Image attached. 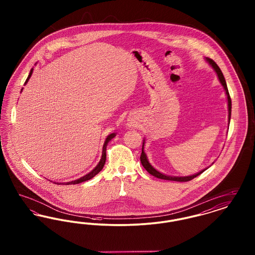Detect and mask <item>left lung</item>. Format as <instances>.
Listing matches in <instances>:
<instances>
[{"instance_id": "8db88e82", "label": "left lung", "mask_w": 255, "mask_h": 255, "mask_svg": "<svg viewBox=\"0 0 255 255\" xmlns=\"http://www.w3.org/2000/svg\"><path fill=\"white\" fill-rule=\"evenodd\" d=\"M206 60H207V62L209 63V65H211V67L215 70V72L217 73L219 80H220V82L222 83V85H223L224 89H225V91H226V95H227V97H228V107H229V125H230L231 117V97H230V94H229L228 86H227L226 80H225V77H224V75H223L222 71L220 70L218 65H217L214 61L212 60V59H209V58H206ZM143 147H144V141H143V143H142V152H141V155H140V161H141V164H142V166L147 170V172H148L149 174H151L152 176H154V177H156V178H158V179H161V180H167V181H174V182H188V181L193 180L194 178H196L197 176H199L200 174H202V173L206 170H202V171H200V172H199V173H197V174L191 175V176H185V177H175V176H167V175H164V174H162V173L158 172V170L155 169V168L150 164V162L148 161L147 156H146L145 152L143 151Z\"/></svg>"}]
</instances>
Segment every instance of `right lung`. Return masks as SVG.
I'll use <instances>...</instances> for the list:
<instances>
[{"label":"right lung","instance_id":"add662e5","mask_svg":"<svg viewBox=\"0 0 255 255\" xmlns=\"http://www.w3.org/2000/svg\"><path fill=\"white\" fill-rule=\"evenodd\" d=\"M32 72H33V69L30 70L29 74H28V76H27V78H26L24 84H26L27 81L29 80V78H30V76H31V74H32ZM22 90H23V89H22ZM115 135H116V133H110L109 135L107 136V138H106V140H105V142H104V144H103V148H102V156H101V158H100V160H99V162H98V164H97V166H96L94 169L92 170L90 173H88L87 175L81 177V178L78 179V180H75V181H73V182L58 183V184H76V183H80V182L89 181V180H91L92 178H94L97 174H98V173L102 170L104 164H105V161H106V148H107V145H108L110 140H111L113 137H115Z\"/></svg>","mask_w":255,"mask_h":255}]
</instances>
